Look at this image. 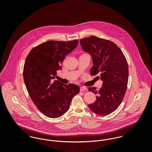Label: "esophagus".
<instances>
[{
  "mask_svg": "<svg viewBox=\"0 0 152 152\" xmlns=\"http://www.w3.org/2000/svg\"><path fill=\"white\" fill-rule=\"evenodd\" d=\"M80 90L81 92H83V91H86L87 90V88L86 87H81L80 88Z\"/></svg>",
  "mask_w": 152,
  "mask_h": 152,
  "instance_id": "esophagus-1",
  "label": "esophagus"
}]
</instances>
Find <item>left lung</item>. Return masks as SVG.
Segmentation results:
<instances>
[{
	"instance_id": "1",
	"label": "left lung",
	"mask_w": 152,
	"mask_h": 152,
	"mask_svg": "<svg viewBox=\"0 0 152 152\" xmlns=\"http://www.w3.org/2000/svg\"><path fill=\"white\" fill-rule=\"evenodd\" d=\"M80 42L83 50L92 58L91 75H100L103 82L99 90L88 88L97 94L96 100L88 107L97 115H108L119 107L125 94L129 75L127 61L120 48L111 41L92 36Z\"/></svg>"
}]
</instances>
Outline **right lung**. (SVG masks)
Returning a JSON list of instances; mask_svg holds the SVG:
<instances>
[{
    "mask_svg": "<svg viewBox=\"0 0 152 152\" xmlns=\"http://www.w3.org/2000/svg\"><path fill=\"white\" fill-rule=\"evenodd\" d=\"M78 43L77 40H50L32 48L26 59L23 69L26 87L36 107L47 117L63 116L69 109L73 97L79 92L77 85L53 81L65 56Z\"/></svg>",
    "mask_w": 152,
    "mask_h": 152,
    "instance_id": "add662e5",
    "label": "right lung"
}]
</instances>
